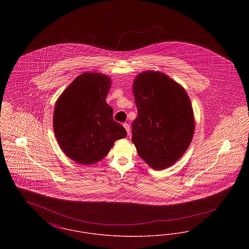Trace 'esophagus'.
Returning <instances> with one entry per match:
<instances>
[{"label":"esophagus","mask_w":249,"mask_h":249,"mask_svg":"<svg viewBox=\"0 0 249 249\" xmlns=\"http://www.w3.org/2000/svg\"><path fill=\"white\" fill-rule=\"evenodd\" d=\"M123 126H124V128H125V130H127V133H128V134H130V125H129V124H128V123H124V124H123Z\"/></svg>","instance_id":"obj_1"}]
</instances>
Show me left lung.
I'll return each instance as SVG.
<instances>
[{
    "label": "left lung",
    "mask_w": 249,
    "mask_h": 249,
    "mask_svg": "<svg viewBox=\"0 0 249 249\" xmlns=\"http://www.w3.org/2000/svg\"><path fill=\"white\" fill-rule=\"evenodd\" d=\"M138 115L131 140L138 155L155 170L173 165L193 138L195 122L185 89L163 72H140L132 86Z\"/></svg>",
    "instance_id": "obj_1"
}]
</instances>
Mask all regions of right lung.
Segmentation results:
<instances>
[{
  "label": "right lung",
  "mask_w": 249,
  "mask_h": 249,
  "mask_svg": "<svg viewBox=\"0 0 249 249\" xmlns=\"http://www.w3.org/2000/svg\"><path fill=\"white\" fill-rule=\"evenodd\" d=\"M110 88L108 75L84 72L56 102L55 136L64 154L77 163L100 161L115 141L127 136L124 127L113 119V108L106 101Z\"/></svg>",
  "instance_id": "1"
}]
</instances>
